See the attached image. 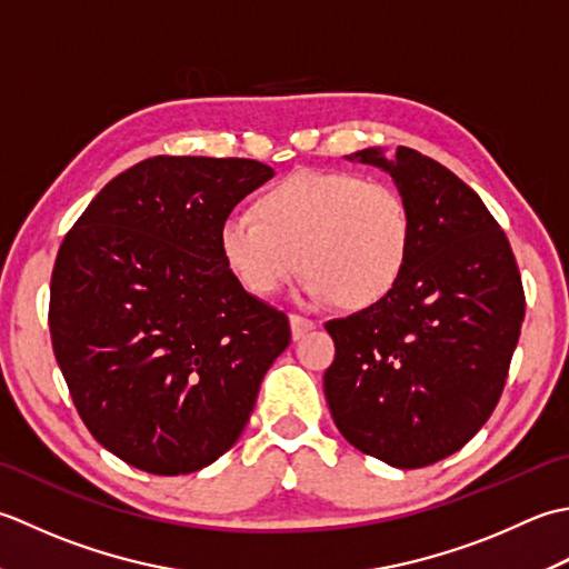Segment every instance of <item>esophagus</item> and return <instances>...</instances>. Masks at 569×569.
<instances>
[{"instance_id":"1","label":"esophagus","mask_w":569,"mask_h":569,"mask_svg":"<svg viewBox=\"0 0 569 569\" xmlns=\"http://www.w3.org/2000/svg\"><path fill=\"white\" fill-rule=\"evenodd\" d=\"M289 327H292V339L299 341V339H305L309 331L317 329V321L299 317V315H289Z\"/></svg>"}]
</instances>
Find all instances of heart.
<instances>
[{
  "label": "heart",
  "mask_w": 569,
  "mask_h": 569,
  "mask_svg": "<svg viewBox=\"0 0 569 569\" xmlns=\"http://www.w3.org/2000/svg\"><path fill=\"white\" fill-rule=\"evenodd\" d=\"M218 252L254 297L284 292L305 268V295L363 309L408 270L415 213L388 181L339 169H299L258 193L252 211L220 220Z\"/></svg>",
  "instance_id": "b5f03b06"
}]
</instances>
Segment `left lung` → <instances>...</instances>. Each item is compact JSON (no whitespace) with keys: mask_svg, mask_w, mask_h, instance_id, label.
I'll use <instances>...</instances> for the list:
<instances>
[{"mask_svg":"<svg viewBox=\"0 0 569 569\" xmlns=\"http://www.w3.org/2000/svg\"><path fill=\"white\" fill-rule=\"evenodd\" d=\"M410 201L415 246L402 280L363 311L327 321L336 356L323 392L363 455L420 469L455 455L489 420L516 351L526 295L501 226L439 161L398 147L353 154Z\"/></svg>","mask_w":569,"mask_h":569,"instance_id":"obj_1","label":"left lung"}]
</instances>
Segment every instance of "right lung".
Segmentation results:
<instances>
[{"label":"right lung","mask_w":569,"mask_h":569,"mask_svg":"<svg viewBox=\"0 0 569 569\" xmlns=\"http://www.w3.org/2000/svg\"><path fill=\"white\" fill-rule=\"evenodd\" d=\"M272 177L254 159L152 157L68 230L49 327L80 420L114 457L177 477L236 445L292 331L220 260L216 233Z\"/></svg>","instance_id":"right-lung-1"}]
</instances>
